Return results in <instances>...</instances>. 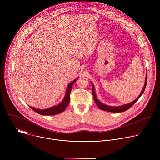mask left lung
<instances>
[{"label":"left lung","instance_id":"obj_1","mask_svg":"<svg viewBox=\"0 0 160 160\" xmlns=\"http://www.w3.org/2000/svg\"><path fill=\"white\" fill-rule=\"evenodd\" d=\"M147 80H148V74L146 73V80H145V84H144V87L142 90V92H141L140 95L139 96V97L137 98L135 101H132L130 103L121 106H117V107H111V106H109L107 105H105L104 104H102V102H101L97 98L96 96V93H95V88H94V86L93 85V83L91 82V84H92V94H93V97H94V101L96 102V104H97V106H98V108L104 111H109V112H123L127 111V109H128L129 108H130V107H132L138 100L140 98V97L142 96V94L144 93V91L146 88V85H147Z\"/></svg>","mask_w":160,"mask_h":160}]
</instances>
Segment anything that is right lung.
Wrapping results in <instances>:
<instances>
[{"label": "right lung", "instance_id": "1", "mask_svg": "<svg viewBox=\"0 0 160 160\" xmlns=\"http://www.w3.org/2000/svg\"><path fill=\"white\" fill-rule=\"evenodd\" d=\"M78 78H77L76 80H75L74 81L72 82L71 83H69L68 85V87H67V90H66V96L63 99V101L58 105L55 106L54 107L48 108V109H38L36 108H34L33 107L30 106L33 111H35L36 112L40 114V115H57V114L61 113L62 112H63L65 109L66 108V107L68 106V104L70 102V93H71V90H72V85L75 83V82L77 80Z\"/></svg>", "mask_w": 160, "mask_h": 160}]
</instances>
